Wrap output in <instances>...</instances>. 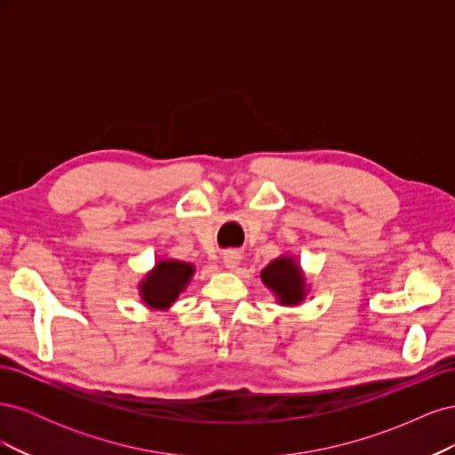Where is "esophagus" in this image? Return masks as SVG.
<instances>
[{
  "instance_id": "1",
  "label": "esophagus",
  "mask_w": 455,
  "mask_h": 455,
  "mask_svg": "<svg viewBox=\"0 0 455 455\" xmlns=\"http://www.w3.org/2000/svg\"><path fill=\"white\" fill-rule=\"evenodd\" d=\"M222 259H224V266L228 269H235L241 261V254L237 251H228V252H224Z\"/></svg>"
}]
</instances>
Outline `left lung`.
<instances>
[{
    "label": "left lung",
    "instance_id": "1",
    "mask_svg": "<svg viewBox=\"0 0 455 455\" xmlns=\"http://www.w3.org/2000/svg\"><path fill=\"white\" fill-rule=\"evenodd\" d=\"M259 277L281 306H299L307 296L306 277L292 256L273 259L271 264L261 269Z\"/></svg>",
    "mask_w": 455,
    "mask_h": 455
}]
</instances>
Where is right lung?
<instances>
[{"label": "right lung", "instance_id": "1", "mask_svg": "<svg viewBox=\"0 0 455 455\" xmlns=\"http://www.w3.org/2000/svg\"><path fill=\"white\" fill-rule=\"evenodd\" d=\"M194 273L196 267L186 261L159 259L139 286L142 301L149 309H169L180 292L186 291Z\"/></svg>", "mask_w": 455, "mask_h": 455}]
</instances>
